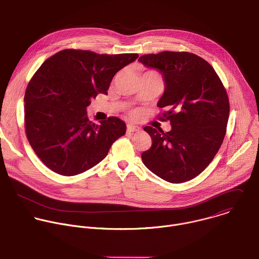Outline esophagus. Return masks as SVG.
<instances>
[{"instance_id": "1", "label": "esophagus", "mask_w": 259, "mask_h": 259, "mask_svg": "<svg viewBox=\"0 0 259 259\" xmlns=\"http://www.w3.org/2000/svg\"><path fill=\"white\" fill-rule=\"evenodd\" d=\"M139 130H140V127H138V126H136V125H128V126H127V131L130 132V133H132V132H137V131H139Z\"/></svg>"}]
</instances>
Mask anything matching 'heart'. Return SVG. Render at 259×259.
<instances>
[{"mask_svg":"<svg viewBox=\"0 0 259 259\" xmlns=\"http://www.w3.org/2000/svg\"><path fill=\"white\" fill-rule=\"evenodd\" d=\"M145 73H153V75H156V76H159L158 73L156 71H153V70H150V71H146Z\"/></svg>","mask_w":259,"mask_h":259,"instance_id":"heart-1","label":"heart"}]
</instances>
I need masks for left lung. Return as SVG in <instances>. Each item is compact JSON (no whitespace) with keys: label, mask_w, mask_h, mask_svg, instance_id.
Here are the masks:
<instances>
[{"label":"left lung","mask_w":259,"mask_h":259,"mask_svg":"<svg viewBox=\"0 0 259 259\" xmlns=\"http://www.w3.org/2000/svg\"><path fill=\"white\" fill-rule=\"evenodd\" d=\"M138 60L162 72L165 91L158 106L165 110L159 119L172 126L169 132L143 128L152 146L141 154L142 162L168 182L189 181L206 169L224 141L230 115L227 90L212 65L196 54L164 51Z\"/></svg>","instance_id":"1"}]
</instances>
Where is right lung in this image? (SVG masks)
Masks as SVG:
<instances>
[{
  "label": "right lung",
  "instance_id": "1",
  "mask_svg": "<svg viewBox=\"0 0 259 259\" xmlns=\"http://www.w3.org/2000/svg\"><path fill=\"white\" fill-rule=\"evenodd\" d=\"M137 57L64 49L34 72L24 94L25 134L49 169L64 176L83 173L101 162L125 134L121 119L109 117L95 124L86 108L98 93L107 94L116 73Z\"/></svg>",
  "mask_w": 259,
  "mask_h": 259
}]
</instances>
